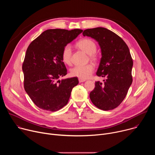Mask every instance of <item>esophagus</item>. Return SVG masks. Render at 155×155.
Masks as SVG:
<instances>
[{"mask_svg": "<svg viewBox=\"0 0 155 155\" xmlns=\"http://www.w3.org/2000/svg\"><path fill=\"white\" fill-rule=\"evenodd\" d=\"M78 81H79L80 83H82V82L85 81L86 80H85V79H81V78H79V79H78Z\"/></svg>", "mask_w": 155, "mask_h": 155, "instance_id": "obj_1", "label": "esophagus"}]
</instances>
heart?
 Here are the masks:
<instances>
[{
    "instance_id": "b5f03b06",
    "label": "heart",
    "mask_w": 155,
    "mask_h": 155,
    "mask_svg": "<svg viewBox=\"0 0 155 155\" xmlns=\"http://www.w3.org/2000/svg\"><path fill=\"white\" fill-rule=\"evenodd\" d=\"M77 46L86 54L90 55L92 59H96L94 54L96 51L97 47L94 41L91 39H81L77 42ZM71 56L72 47L69 45L65 46L61 53V58L63 62L66 64H70L71 62ZM94 65L91 64L84 65H77L71 70V75L72 77H78L81 79H86L91 76L94 71Z\"/></svg>"
}]
</instances>
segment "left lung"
Returning a JSON list of instances; mask_svg holds the SVG:
<instances>
[{
  "label": "left lung",
  "instance_id": "8db88e82",
  "mask_svg": "<svg viewBox=\"0 0 155 155\" xmlns=\"http://www.w3.org/2000/svg\"><path fill=\"white\" fill-rule=\"evenodd\" d=\"M83 35L98 42L102 58L96 75L106 78L104 83L95 82L90 99L99 109H114L123 102L132 82L133 61L129 48L120 37L104 28L86 29Z\"/></svg>",
  "mask_w": 155,
  "mask_h": 155
}]
</instances>
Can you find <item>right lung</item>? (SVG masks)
Segmentation results:
<instances>
[{
    "mask_svg": "<svg viewBox=\"0 0 155 155\" xmlns=\"http://www.w3.org/2000/svg\"><path fill=\"white\" fill-rule=\"evenodd\" d=\"M83 32L61 29H48L29 45L23 64L25 90L40 108L55 112L68 104L77 77L59 80L67 74L61 58L65 46Z\"/></svg>",
    "mask_w": 155,
    "mask_h": 155,
    "instance_id": "obj_1",
    "label": "right lung"
}]
</instances>
